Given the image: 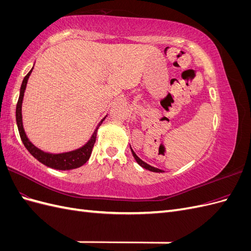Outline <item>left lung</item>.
Listing matches in <instances>:
<instances>
[{
	"label": "left lung",
	"instance_id": "obj_1",
	"mask_svg": "<svg viewBox=\"0 0 251 251\" xmlns=\"http://www.w3.org/2000/svg\"><path fill=\"white\" fill-rule=\"evenodd\" d=\"M131 148V147H130ZM131 151H132V154H133V157H134V159L136 160V162H137L141 168H143V169H146V170H148V171H151V172H154V173H163V171L162 170H159V169H157V168H154V166H151V165H150V164H148V163H146L144 161H142L141 159L135 154V151L132 150V148H131Z\"/></svg>",
	"mask_w": 251,
	"mask_h": 251
}]
</instances>
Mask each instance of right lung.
I'll return each mask as SVG.
<instances>
[{"instance_id":"1","label":"right lung","mask_w":251,"mask_h":251,"mask_svg":"<svg viewBox=\"0 0 251 251\" xmlns=\"http://www.w3.org/2000/svg\"><path fill=\"white\" fill-rule=\"evenodd\" d=\"M32 70H33V68L28 72V74L22 81L21 89H20V96H19V100L17 103L16 118H17V125H18L21 139H22L23 143H24L25 148L28 150L29 153L31 154L36 159V160H39L41 163L48 166V168L59 170V171H69V170L77 169L89 160L91 153H92V149L94 147L95 140H96L98 127L101 126L102 121L105 119L107 115H105L100 121V123H98L94 132L92 133V135H91L90 139L80 148H77V149L72 150V151H63V153H49V151H45L37 147H35L34 144L30 141L29 138L27 137L26 132L24 130V126H23V117H22L23 100H24V93L26 90L28 78L30 76V74H31Z\"/></svg>"}]
</instances>
